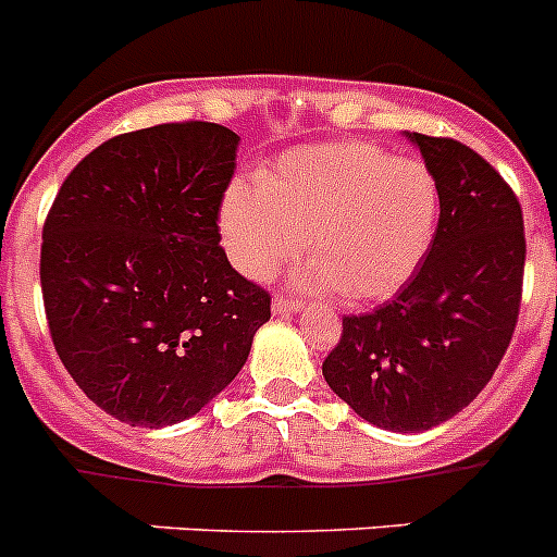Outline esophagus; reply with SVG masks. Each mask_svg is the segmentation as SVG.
Instances as JSON below:
<instances>
[{
  "label": "esophagus",
  "mask_w": 557,
  "mask_h": 557,
  "mask_svg": "<svg viewBox=\"0 0 557 557\" xmlns=\"http://www.w3.org/2000/svg\"><path fill=\"white\" fill-rule=\"evenodd\" d=\"M300 309H304V304H300L298 298H284V295L273 298V312L275 314H293V312H300Z\"/></svg>",
  "instance_id": "obj_1"
}]
</instances>
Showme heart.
I'll list each match as a JSON object with an SVG mask.
<instances>
[{
	"mask_svg": "<svg viewBox=\"0 0 557 557\" xmlns=\"http://www.w3.org/2000/svg\"><path fill=\"white\" fill-rule=\"evenodd\" d=\"M442 193L431 168L372 143H323L287 151L257 182H237L221 203V237L234 268L268 278L306 248L298 282L367 304L395 295L417 273L436 234Z\"/></svg>",
	"mask_w": 557,
	"mask_h": 557,
	"instance_id": "b5f03b06",
	"label": "heart"
}]
</instances>
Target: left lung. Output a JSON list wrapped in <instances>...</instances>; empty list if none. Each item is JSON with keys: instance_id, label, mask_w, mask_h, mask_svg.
I'll list each match as a JSON object with an SVG mask.
<instances>
[{"instance_id": "8db88e82", "label": "left lung", "mask_w": 557, "mask_h": 557, "mask_svg": "<svg viewBox=\"0 0 557 557\" xmlns=\"http://www.w3.org/2000/svg\"><path fill=\"white\" fill-rule=\"evenodd\" d=\"M442 193L433 243L400 293L342 318L323 379L361 420L420 433L481 395L517 329L524 275L522 207L463 143L411 132Z\"/></svg>"}]
</instances>
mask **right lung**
Masks as SVG:
<instances>
[{
    "label": "right lung",
    "instance_id": "right-lung-1",
    "mask_svg": "<svg viewBox=\"0 0 557 557\" xmlns=\"http://www.w3.org/2000/svg\"><path fill=\"white\" fill-rule=\"evenodd\" d=\"M237 146L209 121L110 137L46 215L40 289L54 350L115 420L162 428L198 414L270 320L268 289L221 248Z\"/></svg>",
    "mask_w": 557,
    "mask_h": 557
}]
</instances>
